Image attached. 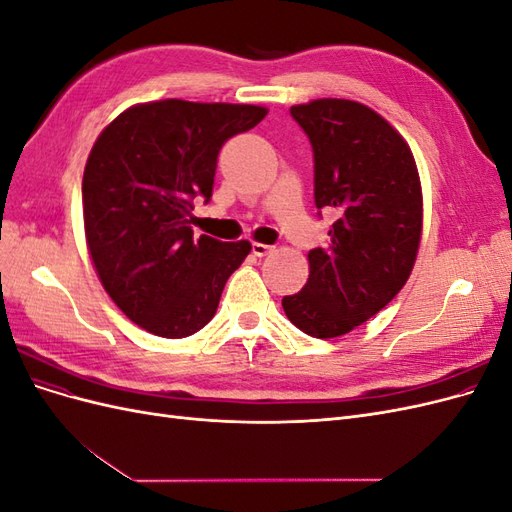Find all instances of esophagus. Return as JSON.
Listing matches in <instances>:
<instances>
[{
	"label": "esophagus",
	"instance_id": "34e87169",
	"mask_svg": "<svg viewBox=\"0 0 512 512\" xmlns=\"http://www.w3.org/2000/svg\"><path fill=\"white\" fill-rule=\"evenodd\" d=\"M273 252V247L271 245H265V243H252V254L254 256H267V254H271Z\"/></svg>",
	"mask_w": 512,
	"mask_h": 512
}]
</instances>
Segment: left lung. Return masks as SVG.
<instances>
[{
    "label": "left lung",
    "mask_w": 512,
    "mask_h": 512,
    "mask_svg": "<svg viewBox=\"0 0 512 512\" xmlns=\"http://www.w3.org/2000/svg\"><path fill=\"white\" fill-rule=\"evenodd\" d=\"M314 151V203L329 211L331 243L309 250V280L282 299L303 333H350L408 282L423 224L412 151L365 104L324 98L290 108Z\"/></svg>",
    "instance_id": "obj_1"
}]
</instances>
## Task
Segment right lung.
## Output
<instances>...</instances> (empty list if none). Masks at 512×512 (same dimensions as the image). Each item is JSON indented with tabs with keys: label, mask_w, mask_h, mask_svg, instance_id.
I'll return each mask as SVG.
<instances>
[{
	"label": "right lung",
	"mask_w": 512,
	"mask_h": 512,
	"mask_svg": "<svg viewBox=\"0 0 512 512\" xmlns=\"http://www.w3.org/2000/svg\"><path fill=\"white\" fill-rule=\"evenodd\" d=\"M265 115L162 100L128 108L98 136L83 175L87 245L104 290L138 327L181 339L218 312L252 245L196 237L194 200H211L222 145Z\"/></svg>",
	"instance_id": "right-lung-1"
}]
</instances>
